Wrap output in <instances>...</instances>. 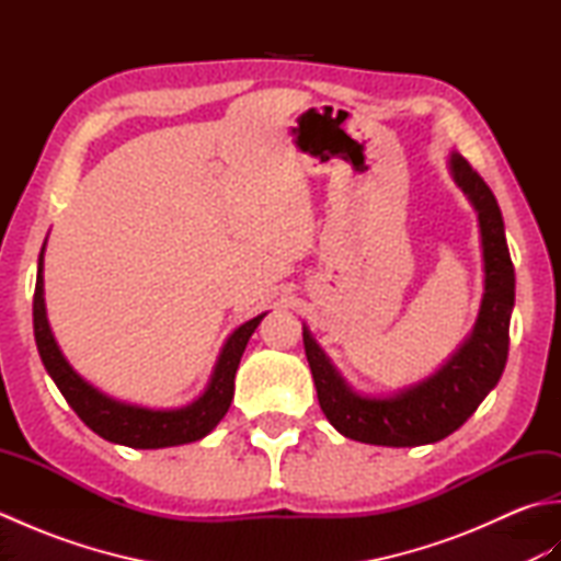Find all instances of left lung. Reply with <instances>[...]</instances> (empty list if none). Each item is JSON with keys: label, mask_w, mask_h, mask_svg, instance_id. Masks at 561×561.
Returning a JSON list of instances; mask_svg holds the SVG:
<instances>
[{"label": "left lung", "mask_w": 561, "mask_h": 561, "mask_svg": "<svg viewBox=\"0 0 561 561\" xmlns=\"http://www.w3.org/2000/svg\"><path fill=\"white\" fill-rule=\"evenodd\" d=\"M453 181L478 211L484 294L478 320L460 347L420 383L390 396L354 390L320 350L304 325V347L318 390L320 410L342 436L374 446L412 448L436 444L468 422L504 374L508 356V323L516 301V274L508 255L502 209L478 171L458 151H450Z\"/></svg>", "instance_id": "1"}]
</instances>
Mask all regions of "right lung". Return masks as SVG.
Instances as JSON below:
<instances>
[{
  "label": "right lung",
  "mask_w": 561,
  "mask_h": 561,
  "mask_svg": "<svg viewBox=\"0 0 561 561\" xmlns=\"http://www.w3.org/2000/svg\"><path fill=\"white\" fill-rule=\"evenodd\" d=\"M43 255L45 243L38 257V279H35L33 296L35 344H38L45 371L50 374L55 386L69 402V408L79 414V420L89 428H93L101 438L129 448H169L205 438L211 428L224 420V414L229 412L238 364H241V356L245 352L250 335H253L260 320L267 313H260L245 320L243 325H238L231 335L226 337L224 347L217 356V364L211 368L209 383L199 392V398L183 404V408L171 410L141 408V404L123 402L105 396L103 390L91 386L87 378H81L65 359L45 313Z\"/></svg>",
  "instance_id": "right-lung-1"
}]
</instances>
